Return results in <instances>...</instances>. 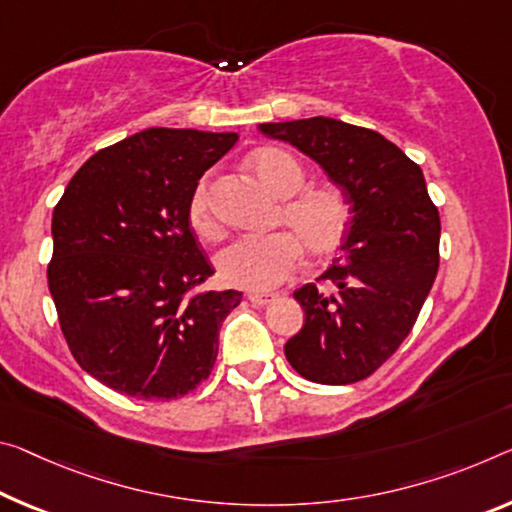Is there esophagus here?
I'll use <instances>...</instances> for the list:
<instances>
[{
  "label": "esophagus",
  "instance_id": "34e87169",
  "mask_svg": "<svg viewBox=\"0 0 512 512\" xmlns=\"http://www.w3.org/2000/svg\"><path fill=\"white\" fill-rule=\"evenodd\" d=\"M278 298V294H259V291H253V294H248V300L253 305H269L273 300Z\"/></svg>",
  "mask_w": 512,
  "mask_h": 512
}]
</instances>
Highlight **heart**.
<instances>
[{"instance_id":"b5f03b06","label":"heart","mask_w":512,"mask_h":512,"mask_svg":"<svg viewBox=\"0 0 512 512\" xmlns=\"http://www.w3.org/2000/svg\"><path fill=\"white\" fill-rule=\"evenodd\" d=\"M248 166L273 198L285 200L275 223L287 232L264 239H237L216 257V269L225 285L269 291L296 269L300 248L314 259L328 257L342 246L351 223V209L335 186H305V170L291 154L262 148L250 154ZM189 223L205 239L221 234L209 205L207 182H200L189 200Z\"/></svg>"}]
</instances>
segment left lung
<instances>
[{"label": "left lung", "mask_w": 512, "mask_h": 512, "mask_svg": "<svg viewBox=\"0 0 512 512\" xmlns=\"http://www.w3.org/2000/svg\"><path fill=\"white\" fill-rule=\"evenodd\" d=\"M321 166L351 205L342 255L294 298L305 323L285 344L300 376L348 385L371 376L415 326L440 266V214L415 161L383 134L316 116L262 123Z\"/></svg>", "instance_id": "left-lung-1"}]
</instances>
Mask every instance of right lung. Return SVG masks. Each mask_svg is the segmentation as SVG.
I'll list each match as a JSON object with an SVG mask.
<instances>
[{
  "label": "right lung",
  "mask_w": 512,
  "mask_h": 512,
  "mask_svg": "<svg viewBox=\"0 0 512 512\" xmlns=\"http://www.w3.org/2000/svg\"><path fill=\"white\" fill-rule=\"evenodd\" d=\"M234 132L150 127L95 152L54 207L47 282L79 367L136 399L189 394L216 362L241 291H198L212 264L189 223Z\"/></svg>",
  "instance_id": "1"
}]
</instances>
